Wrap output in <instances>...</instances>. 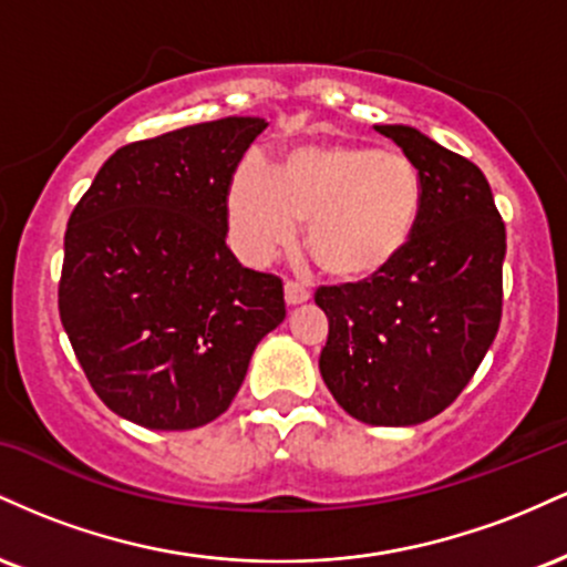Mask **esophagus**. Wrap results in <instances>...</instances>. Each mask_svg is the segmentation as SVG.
Wrapping results in <instances>:
<instances>
[{"instance_id": "34e87169", "label": "esophagus", "mask_w": 567, "mask_h": 567, "mask_svg": "<svg viewBox=\"0 0 567 567\" xmlns=\"http://www.w3.org/2000/svg\"><path fill=\"white\" fill-rule=\"evenodd\" d=\"M311 298V292L303 288L301 282H292V279H288L285 282V301H288L290 306H298V303H306Z\"/></svg>"}]
</instances>
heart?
I'll use <instances>...</instances> for the list:
<instances>
[{
    "label": "heart",
    "instance_id": "obj_1",
    "mask_svg": "<svg viewBox=\"0 0 567 567\" xmlns=\"http://www.w3.org/2000/svg\"><path fill=\"white\" fill-rule=\"evenodd\" d=\"M421 210V178L396 152L349 143L301 146L282 171L258 154L237 167L229 229L250 264H266L298 239L309 220V250L328 275L360 279L402 252Z\"/></svg>",
    "mask_w": 567,
    "mask_h": 567
}]
</instances>
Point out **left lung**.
<instances>
[{"mask_svg": "<svg viewBox=\"0 0 567 567\" xmlns=\"http://www.w3.org/2000/svg\"><path fill=\"white\" fill-rule=\"evenodd\" d=\"M375 130L419 171V220L373 277L315 292L330 324L320 373L351 419L413 426L464 392L498 333L506 229L474 162L415 127Z\"/></svg>", "mask_w": 567, "mask_h": 567, "instance_id": "8db88e82", "label": "left lung"}]
</instances>
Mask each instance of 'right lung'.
<instances>
[{"mask_svg":"<svg viewBox=\"0 0 567 567\" xmlns=\"http://www.w3.org/2000/svg\"><path fill=\"white\" fill-rule=\"evenodd\" d=\"M264 130L226 116L127 143L71 213L58 311L90 386L133 424H210L285 320L282 279L226 245L234 171Z\"/></svg>","mask_w":567,"mask_h":567,"instance_id":"add662e5","label":"right lung"}]
</instances>
